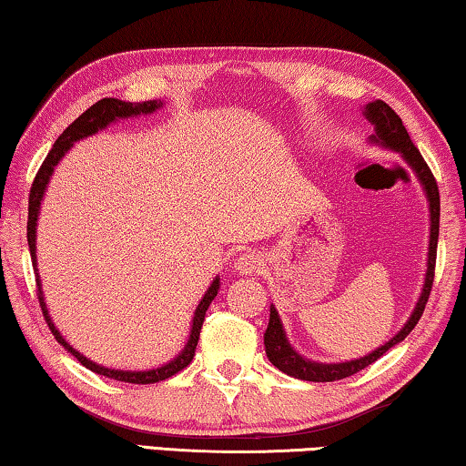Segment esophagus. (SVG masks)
I'll list each match as a JSON object with an SVG mask.
<instances>
[{
  "mask_svg": "<svg viewBox=\"0 0 466 466\" xmlns=\"http://www.w3.org/2000/svg\"><path fill=\"white\" fill-rule=\"evenodd\" d=\"M261 265H263L261 257L257 253H250V250L240 253L234 261V268L238 269V273H242V276H250V273H257L261 269Z\"/></svg>",
  "mask_w": 466,
  "mask_h": 466,
  "instance_id": "esophagus-1",
  "label": "esophagus"
}]
</instances>
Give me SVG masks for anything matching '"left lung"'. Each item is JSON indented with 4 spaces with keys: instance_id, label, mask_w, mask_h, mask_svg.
<instances>
[{
    "instance_id": "8db88e82",
    "label": "left lung",
    "mask_w": 466,
    "mask_h": 466,
    "mask_svg": "<svg viewBox=\"0 0 466 466\" xmlns=\"http://www.w3.org/2000/svg\"><path fill=\"white\" fill-rule=\"evenodd\" d=\"M363 116L371 122L373 127V135L369 137V143L380 145L383 149H390L400 155V157L406 161V166L412 169V174L417 176V180L423 187V193L427 197V203H430V253H427V269H425V282L423 288H420V297L417 300L415 309L409 319H406L404 326L394 338H390L386 344L375 349L373 352L365 354L360 359H352V360H342V363H317V360L305 359L302 354L292 349V344L288 342L286 331L282 326V319H279L276 305L269 307V326L265 329L263 342H265V354L271 360V365H276L279 371H284L286 375H292L297 380H305V381H336V380H344L349 375H354L360 369L369 367L375 363L380 357H383L392 346L400 344L402 339L410 334L412 328L417 326L420 315L425 311L427 299H430L431 292V284H433V271H435V250H438V236H440V193H438V184H435V178L431 174V169L427 167L425 159L420 157V153L406 132L404 124L398 114L394 112L388 103H383L381 99L367 103L363 107Z\"/></svg>"
}]
</instances>
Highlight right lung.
<instances>
[{
    "mask_svg": "<svg viewBox=\"0 0 466 466\" xmlns=\"http://www.w3.org/2000/svg\"><path fill=\"white\" fill-rule=\"evenodd\" d=\"M164 107V101L161 99H153V101H140V103H130V101H122V99H114V97H106L97 103H93L91 107L86 109L85 114H80L76 120H74L68 128H66L57 140L54 143V149L49 151V155L43 161V166L39 167V172L35 176L33 188H31V197H28V224H26V238H28V250H31V259H33V268L36 271V288H39V302L43 309V315H46V321L51 329V334L56 336L57 342H60L66 350H68L74 359L78 360L80 365L86 367L88 371L103 375V378L116 380V381H127V383H157L164 381L167 378H172L178 371H182L184 367L190 365V360L195 357V349L198 344V336H201V328L205 321V313L209 309L211 300L218 297L219 290V276H216L211 286L207 288V292L203 294L201 302H198L195 309V317H193V326H190V334L184 349L178 352V357H174L172 360H167L166 365L155 367V369H145V371H127V369H112V367H103L95 360L86 359L85 354H80L76 349H72L70 342H66V338L60 334V329L56 328L54 319L47 311L46 305V294H43L41 288V278H39V269H36V221H39V213H41V203L43 197H46L47 184L54 176L56 166L60 164L62 157L68 153L74 143L78 140L88 138L97 132L106 130L109 124H114L117 120H128V117H140V116H149L155 114L157 109Z\"/></svg>",
    "mask_w": 466,
    "mask_h": 466,
    "instance_id": "obj_1",
    "label": "right lung"
}]
</instances>
